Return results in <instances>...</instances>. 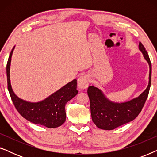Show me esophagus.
I'll list each match as a JSON object with an SVG mask.
<instances>
[{
  "instance_id": "obj_1",
  "label": "esophagus",
  "mask_w": 157,
  "mask_h": 157,
  "mask_svg": "<svg viewBox=\"0 0 157 157\" xmlns=\"http://www.w3.org/2000/svg\"><path fill=\"white\" fill-rule=\"evenodd\" d=\"M90 78L88 75H83L78 79V86L81 89H85L89 86Z\"/></svg>"
}]
</instances>
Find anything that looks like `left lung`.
Here are the masks:
<instances>
[{"instance_id":"1","label":"left lung","mask_w":157,"mask_h":157,"mask_svg":"<svg viewBox=\"0 0 157 157\" xmlns=\"http://www.w3.org/2000/svg\"><path fill=\"white\" fill-rule=\"evenodd\" d=\"M139 49L149 64V75L147 89L138 97L126 102H113L109 100L98 88L90 86L88 89L92 121L101 129L112 130L133 121L141 112L145 104L151 86V63L147 51L141 42L139 44Z\"/></svg>"}]
</instances>
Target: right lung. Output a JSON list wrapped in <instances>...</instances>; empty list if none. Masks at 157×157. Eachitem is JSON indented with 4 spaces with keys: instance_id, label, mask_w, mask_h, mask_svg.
I'll return each mask as SVG.
<instances>
[{
    "instance_id": "add662e5",
    "label": "right lung",
    "mask_w": 157,
    "mask_h": 157,
    "mask_svg": "<svg viewBox=\"0 0 157 157\" xmlns=\"http://www.w3.org/2000/svg\"><path fill=\"white\" fill-rule=\"evenodd\" d=\"M14 48L15 46L8 58L6 74L8 91L17 111L23 118L33 124L48 128H56L61 126L66 121V104L78 94L76 79H74L40 101L29 102L20 98L14 93L10 83V63Z\"/></svg>"
}]
</instances>
